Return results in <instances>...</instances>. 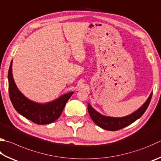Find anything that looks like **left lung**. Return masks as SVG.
<instances>
[{"mask_svg":"<svg viewBox=\"0 0 161 161\" xmlns=\"http://www.w3.org/2000/svg\"><path fill=\"white\" fill-rule=\"evenodd\" d=\"M152 94L153 93H151L147 101L145 102L144 104L141 108H139L138 110L134 113H131L130 115L122 117V118H112V117L104 116L98 113L97 111H96L89 103L88 111L89 115L91 118L92 119V120L98 127H101L102 129L109 131H117L121 130L122 128L133 123L137 119L141 118L143 114L145 113V111L147 110L148 105L150 103Z\"/></svg>","mask_w":161,"mask_h":161,"instance_id":"left-lung-1","label":"left lung"}]
</instances>
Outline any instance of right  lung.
<instances>
[{
  "label": "right lung",
  "mask_w": 161,
  "mask_h": 161,
  "mask_svg": "<svg viewBox=\"0 0 161 161\" xmlns=\"http://www.w3.org/2000/svg\"><path fill=\"white\" fill-rule=\"evenodd\" d=\"M12 63L8 71V90L10 101L20 115L37 125L50 124L59 118L69 98L74 93L70 92L59 98L45 104L36 103L29 100L17 89L12 73Z\"/></svg>",
  "instance_id": "add662e5"
}]
</instances>
